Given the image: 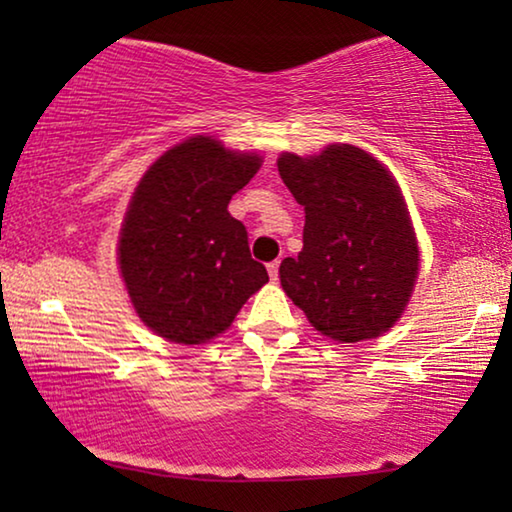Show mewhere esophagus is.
Returning <instances> with one entry per match:
<instances>
[{"instance_id": "obj_1", "label": "esophagus", "mask_w": 512, "mask_h": 512, "mask_svg": "<svg viewBox=\"0 0 512 512\" xmlns=\"http://www.w3.org/2000/svg\"><path fill=\"white\" fill-rule=\"evenodd\" d=\"M268 272H270V279H272V282H277V277H279V261H272V263H268Z\"/></svg>"}]
</instances>
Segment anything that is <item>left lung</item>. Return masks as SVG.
I'll return each instance as SVG.
<instances>
[{"label":"left lung","mask_w":512,"mask_h":512,"mask_svg":"<svg viewBox=\"0 0 512 512\" xmlns=\"http://www.w3.org/2000/svg\"><path fill=\"white\" fill-rule=\"evenodd\" d=\"M277 167L305 207L303 251L279 265L286 296L333 340L359 342L389 331L408 305L419 265L396 181L349 144L314 158L284 153Z\"/></svg>","instance_id":"left-lung-1"}]
</instances>
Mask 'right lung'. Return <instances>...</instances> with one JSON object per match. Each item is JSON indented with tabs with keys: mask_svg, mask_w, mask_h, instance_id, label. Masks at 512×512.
Returning <instances> with one entry per match:
<instances>
[{
	"mask_svg": "<svg viewBox=\"0 0 512 512\" xmlns=\"http://www.w3.org/2000/svg\"><path fill=\"white\" fill-rule=\"evenodd\" d=\"M261 158L193 137L163 153L132 195L118 263L135 310L151 331L200 345L233 324L268 282L251 258L242 221L228 202L249 184Z\"/></svg>",
	"mask_w": 512,
	"mask_h": 512,
	"instance_id": "add662e5",
	"label": "right lung"
}]
</instances>
